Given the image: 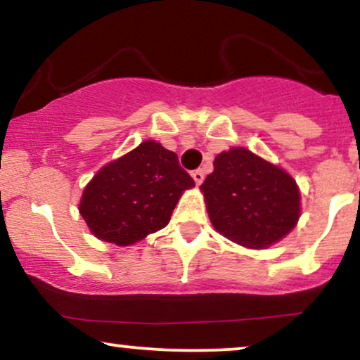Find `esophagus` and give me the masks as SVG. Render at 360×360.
<instances>
[{
	"label": "esophagus",
	"instance_id": "1",
	"mask_svg": "<svg viewBox=\"0 0 360 360\" xmlns=\"http://www.w3.org/2000/svg\"><path fill=\"white\" fill-rule=\"evenodd\" d=\"M192 179L195 180V185H200L202 181H204V172H202V170L192 172Z\"/></svg>",
	"mask_w": 360,
	"mask_h": 360
}]
</instances>
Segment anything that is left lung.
Wrapping results in <instances>:
<instances>
[{"instance_id": "8db88e82", "label": "left lung", "mask_w": 360, "mask_h": 360, "mask_svg": "<svg viewBox=\"0 0 360 360\" xmlns=\"http://www.w3.org/2000/svg\"><path fill=\"white\" fill-rule=\"evenodd\" d=\"M200 190L215 231L239 246L269 248L300 219V188L293 176L246 148L215 156L214 172Z\"/></svg>"}]
</instances>
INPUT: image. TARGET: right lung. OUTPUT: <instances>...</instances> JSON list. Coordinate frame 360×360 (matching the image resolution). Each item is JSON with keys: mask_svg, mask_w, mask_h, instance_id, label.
<instances>
[{"mask_svg": "<svg viewBox=\"0 0 360 360\" xmlns=\"http://www.w3.org/2000/svg\"><path fill=\"white\" fill-rule=\"evenodd\" d=\"M192 187L195 181L176 153L148 139L92 176L79 212L97 239L131 246L163 229L181 193Z\"/></svg>", "mask_w": 360, "mask_h": 360, "instance_id": "right-lung-1", "label": "right lung"}]
</instances>
